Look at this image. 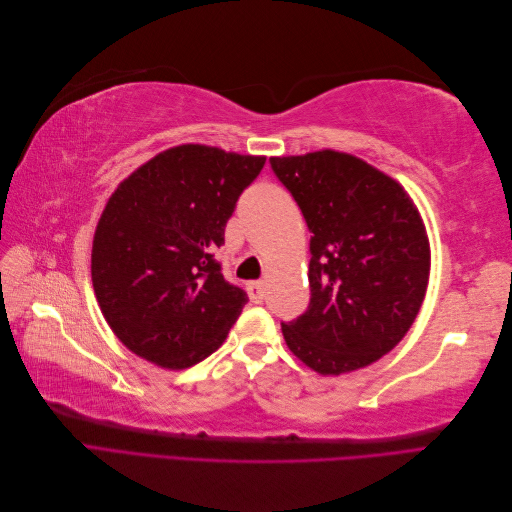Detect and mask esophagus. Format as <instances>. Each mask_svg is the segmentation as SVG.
<instances>
[{
	"mask_svg": "<svg viewBox=\"0 0 512 512\" xmlns=\"http://www.w3.org/2000/svg\"><path fill=\"white\" fill-rule=\"evenodd\" d=\"M247 294H250V299L254 303H260L262 299H265V282H247Z\"/></svg>",
	"mask_w": 512,
	"mask_h": 512,
	"instance_id": "obj_1",
	"label": "esophagus"
}]
</instances>
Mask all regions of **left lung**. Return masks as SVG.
Here are the masks:
<instances>
[{
	"label": "left lung",
	"instance_id": "left-lung-1",
	"mask_svg": "<svg viewBox=\"0 0 512 512\" xmlns=\"http://www.w3.org/2000/svg\"><path fill=\"white\" fill-rule=\"evenodd\" d=\"M307 222L309 305L282 333L324 376L376 363L423 305L429 241L410 196L374 166L339 151L271 158Z\"/></svg>",
	"mask_w": 512,
	"mask_h": 512
}]
</instances>
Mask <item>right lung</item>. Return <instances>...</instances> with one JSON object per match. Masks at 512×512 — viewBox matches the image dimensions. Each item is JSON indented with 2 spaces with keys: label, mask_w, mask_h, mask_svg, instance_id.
<instances>
[{
  "label": "right lung",
  "mask_w": 512,
  "mask_h": 512,
  "mask_svg": "<svg viewBox=\"0 0 512 512\" xmlns=\"http://www.w3.org/2000/svg\"><path fill=\"white\" fill-rule=\"evenodd\" d=\"M265 158L181 145L149 160L108 198L91 252L106 322L134 354L185 369L218 350L247 294L215 250Z\"/></svg>",
  "instance_id": "1"
}]
</instances>
